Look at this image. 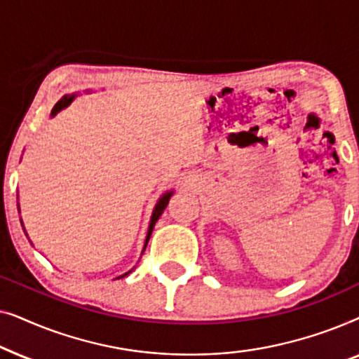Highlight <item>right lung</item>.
<instances>
[{"label":"right lung","instance_id":"right-lung-1","mask_svg":"<svg viewBox=\"0 0 359 359\" xmlns=\"http://www.w3.org/2000/svg\"><path fill=\"white\" fill-rule=\"evenodd\" d=\"M75 100V95H65L62 97L60 101L57 102L55 106H53V109H52V117L55 116V114H58V112H60L62 109H65V107L70 104V102ZM171 194H173V191H168V193H165L163 196H161V198L158 199V203H156V205H155V209H154V214H151V220H150V225H149V232H147V238H145V245H144V250H145V247H147V243H149V240H150V235H151V230H154V227H155V224H156V220L160 219V215L163 214V210H165V208L166 205H168V201H170V198H171ZM130 273V271H129ZM129 273H126V274H122V276H119V278H124V276H127V274Z\"/></svg>","mask_w":359,"mask_h":359}]
</instances>
